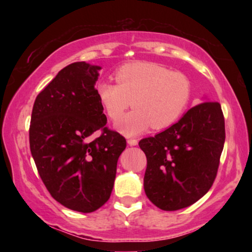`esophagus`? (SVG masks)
<instances>
[{
	"label": "esophagus",
	"instance_id": "esophagus-1",
	"mask_svg": "<svg viewBox=\"0 0 252 252\" xmlns=\"http://www.w3.org/2000/svg\"><path fill=\"white\" fill-rule=\"evenodd\" d=\"M127 143H128L129 146H136L137 140L136 139H128L127 140Z\"/></svg>",
	"mask_w": 252,
	"mask_h": 252
}]
</instances>
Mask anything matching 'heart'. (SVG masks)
<instances>
[{
	"mask_svg": "<svg viewBox=\"0 0 252 252\" xmlns=\"http://www.w3.org/2000/svg\"><path fill=\"white\" fill-rule=\"evenodd\" d=\"M113 77L117 85L99 82L96 94L113 122H118L130 105L135 109L117 124L125 135H136L149 126L161 129L173 125L190 101L187 75L160 64L134 62L119 67Z\"/></svg>",
	"mask_w": 252,
	"mask_h": 252,
	"instance_id": "b5f03b06",
	"label": "heart"
}]
</instances>
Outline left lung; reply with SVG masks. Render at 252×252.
Wrapping results in <instances>:
<instances>
[{"instance_id":"obj_1","label":"left lung","mask_w":252,"mask_h":252,"mask_svg":"<svg viewBox=\"0 0 252 252\" xmlns=\"http://www.w3.org/2000/svg\"><path fill=\"white\" fill-rule=\"evenodd\" d=\"M225 136L221 106L206 101L189 109L170 128L141 140L148 198L164 211L197 202L215 182Z\"/></svg>"}]
</instances>
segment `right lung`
I'll return each mask as SVG.
<instances>
[{
  "instance_id": "add662e5",
  "label": "right lung",
  "mask_w": 252,
  "mask_h": 252,
  "mask_svg": "<svg viewBox=\"0 0 252 252\" xmlns=\"http://www.w3.org/2000/svg\"><path fill=\"white\" fill-rule=\"evenodd\" d=\"M98 70L85 62L61 70L36 96L30 125L31 153L48 191L84 213L108 202L126 148L125 137L105 127L95 88ZM96 130L101 135L91 141Z\"/></svg>"
}]
</instances>
